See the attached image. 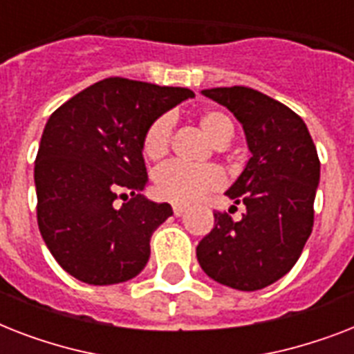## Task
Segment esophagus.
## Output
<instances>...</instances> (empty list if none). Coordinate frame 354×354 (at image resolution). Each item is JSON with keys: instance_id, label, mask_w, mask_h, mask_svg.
Masks as SVG:
<instances>
[{"instance_id": "34e87169", "label": "esophagus", "mask_w": 354, "mask_h": 354, "mask_svg": "<svg viewBox=\"0 0 354 354\" xmlns=\"http://www.w3.org/2000/svg\"><path fill=\"white\" fill-rule=\"evenodd\" d=\"M172 211H174V216H182V215H185V211H187V207H185V205L176 204V205H174V207H172Z\"/></svg>"}]
</instances>
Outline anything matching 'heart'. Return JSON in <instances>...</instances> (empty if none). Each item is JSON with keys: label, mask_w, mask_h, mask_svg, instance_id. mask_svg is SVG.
Here are the masks:
<instances>
[{"label": "heart", "mask_w": 354, "mask_h": 354, "mask_svg": "<svg viewBox=\"0 0 354 354\" xmlns=\"http://www.w3.org/2000/svg\"><path fill=\"white\" fill-rule=\"evenodd\" d=\"M200 128L207 138L216 145H226L233 136L232 121L221 112H204L198 118ZM172 132L171 115H161L156 119L145 132L143 154L149 160H161L169 150ZM224 185V174L218 167L204 165L191 167L180 161H172L160 167L154 172V191L163 200L174 204H193L204 194L221 189Z\"/></svg>", "instance_id": "heart-1"}]
</instances>
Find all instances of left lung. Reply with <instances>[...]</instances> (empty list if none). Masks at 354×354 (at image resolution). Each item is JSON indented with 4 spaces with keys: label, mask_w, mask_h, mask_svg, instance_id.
Wrapping results in <instances>:
<instances>
[{
    "label": "left lung",
    "mask_w": 354,
    "mask_h": 354,
    "mask_svg": "<svg viewBox=\"0 0 354 354\" xmlns=\"http://www.w3.org/2000/svg\"><path fill=\"white\" fill-rule=\"evenodd\" d=\"M242 124L252 158L226 196L244 204L241 221L215 213L196 257L221 285L253 292L288 274L313 233L319 160L307 124L283 102L233 86L202 90ZM235 207V205H232Z\"/></svg>",
    "instance_id": "obj_1"
}]
</instances>
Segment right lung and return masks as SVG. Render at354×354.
<instances>
[{"label": "right lung", "mask_w": 354, "mask_h": 354, "mask_svg": "<svg viewBox=\"0 0 354 354\" xmlns=\"http://www.w3.org/2000/svg\"><path fill=\"white\" fill-rule=\"evenodd\" d=\"M191 97L187 88L112 77L47 119L35 163L38 227L75 279L115 285L145 268L150 236L172 215L171 205L141 194L149 182L145 132Z\"/></svg>", "instance_id": "1"}]
</instances>
